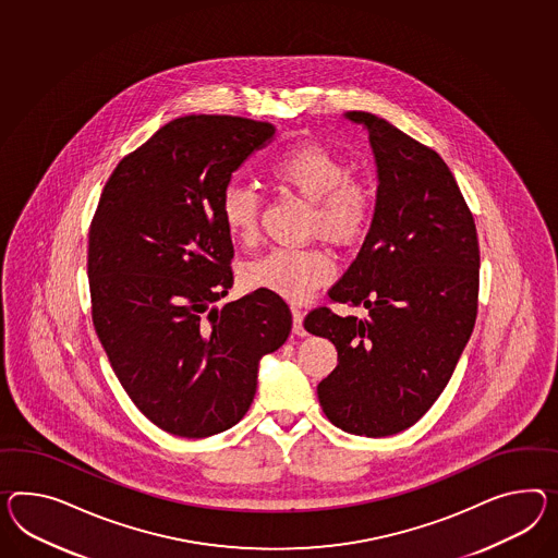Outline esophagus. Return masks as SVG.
Here are the masks:
<instances>
[{"label":"esophagus","instance_id":"34e87169","mask_svg":"<svg viewBox=\"0 0 558 558\" xmlns=\"http://www.w3.org/2000/svg\"><path fill=\"white\" fill-rule=\"evenodd\" d=\"M291 314H293V333L301 336V338L307 336V329L303 328V314L300 310H293Z\"/></svg>","mask_w":558,"mask_h":558}]
</instances>
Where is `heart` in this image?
<instances>
[{
  "instance_id": "b5f03b06",
  "label": "heart",
  "mask_w": 558,
  "mask_h": 558,
  "mask_svg": "<svg viewBox=\"0 0 558 558\" xmlns=\"http://www.w3.org/2000/svg\"><path fill=\"white\" fill-rule=\"evenodd\" d=\"M267 178L277 190L312 204L310 234L333 246H354L371 227V184L348 172V163L324 145L301 144L287 149L269 163ZM258 208L255 190L239 184L225 190L220 220L232 241L248 244L257 239ZM331 275V258L322 248H272L244 267L243 281L248 289H263L301 303L317 287L328 283Z\"/></svg>"
}]
</instances>
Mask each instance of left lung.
Here are the masks:
<instances>
[{"label":"left lung","instance_id":"1","mask_svg":"<svg viewBox=\"0 0 558 558\" xmlns=\"http://www.w3.org/2000/svg\"><path fill=\"white\" fill-rule=\"evenodd\" d=\"M343 117L368 133L378 187L371 230L329 300L364 305L368 317L319 307L305 329L338 350V366L317 385L329 421L352 435L388 437L429 411L470 342L480 246L437 151L376 114Z\"/></svg>","mask_w":558,"mask_h":558}]
</instances>
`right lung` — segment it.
<instances>
[{"label":"right lung","instance_id":"1","mask_svg":"<svg viewBox=\"0 0 558 558\" xmlns=\"http://www.w3.org/2000/svg\"><path fill=\"white\" fill-rule=\"evenodd\" d=\"M275 128L187 114L121 159L88 232L93 324L129 399L159 429L201 439L236 425L257 392L260 357L279 350L291 312L232 287L220 201Z\"/></svg>","mask_w":558,"mask_h":558}]
</instances>
